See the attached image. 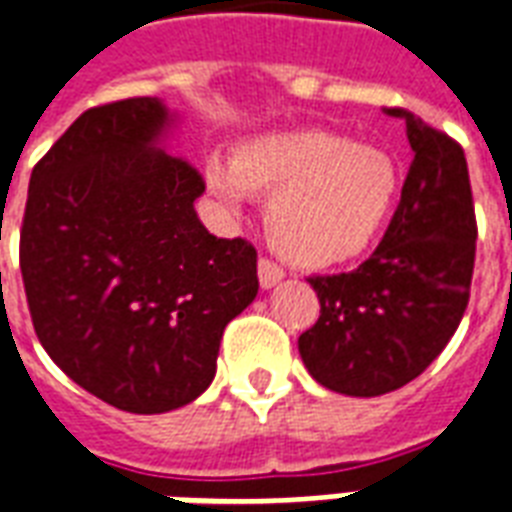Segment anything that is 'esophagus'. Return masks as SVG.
I'll list each match as a JSON object with an SVG mask.
<instances>
[{
    "instance_id": "obj_1",
    "label": "esophagus",
    "mask_w": 512,
    "mask_h": 512,
    "mask_svg": "<svg viewBox=\"0 0 512 512\" xmlns=\"http://www.w3.org/2000/svg\"><path fill=\"white\" fill-rule=\"evenodd\" d=\"M257 279H260V287H263V290H271V287L279 285V282L285 279V271L263 257V260L257 263Z\"/></svg>"
}]
</instances>
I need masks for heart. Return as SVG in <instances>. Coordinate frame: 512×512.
<instances>
[{
    "instance_id": "heart-1",
    "label": "heart",
    "mask_w": 512,
    "mask_h": 512,
    "mask_svg": "<svg viewBox=\"0 0 512 512\" xmlns=\"http://www.w3.org/2000/svg\"><path fill=\"white\" fill-rule=\"evenodd\" d=\"M203 184L230 211L268 195L266 233L301 268H336L372 249L391 225L401 173L391 154L339 132L285 130L203 162Z\"/></svg>"
}]
</instances>
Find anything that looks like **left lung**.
Instances as JSON below:
<instances>
[{
    "instance_id": "left-lung-1",
    "label": "left lung",
    "mask_w": 512,
    "mask_h": 512,
    "mask_svg": "<svg viewBox=\"0 0 512 512\" xmlns=\"http://www.w3.org/2000/svg\"><path fill=\"white\" fill-rule=\"evenodd\" d=\"M412 162L374 255L350 274L312 276L317 323L298 339L314 380L382 396L415 380L456 333L475 268V206L464 149L404 108Z\"/></svg>"
}]
</instances>
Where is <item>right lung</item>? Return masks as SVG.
<instances>
[{"mask_svg":"<svg viewBox=\"0 0 512 512\" xmlns=\"http://www.w3.org/2000/svg\"><path fill=\"white\" fill-rule=\"evenodd\" d=\"M157 97L89 108L29 179L21 274L34 333L83 391L135 415L179 410L217 374L225 325L257 295V252L217 238L206 192L162 149Z\"/></svg>","mask_w":512,"mask_h":512,"instance_id":"obj_1","label":"right lung"}]
</instances>
